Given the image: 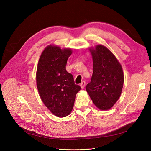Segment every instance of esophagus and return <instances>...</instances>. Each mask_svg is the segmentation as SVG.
Wrapping results in <instances>:
<instances>
[{
	"mask_svg": "<svg viewBox=\"0 0 151 151\" xmlns=\"http://www.w3.org/2000/svg\"><path fill=\"white\" fill-rule=\"evenodd\" d=\"M85 84H86V83H85V81H83L81 83V88H82V89H83V88H85Z\"/></svg>",
	"mask_w": 151,
	"mask_h": 151,
	"instance_id": "34e87169",
	"label": "esophagus"
}]
</instances>
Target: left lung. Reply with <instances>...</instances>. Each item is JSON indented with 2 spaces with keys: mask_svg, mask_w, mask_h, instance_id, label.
I'll return each mask as SVG.
<instances>
[{
  "mask_svg": "<svg viewBox=\"0 0 151 151\" xmlns=\"http://www.w3.org/2000/svg\"><path fill=\"white\" fill-rule=\"evenodd\" d=\"M93 57V72L86 90L96 107L110 109L119 99L124 83L121 64L107 47L97 45L90 49Z\"/></svg>",
  "mask_w": 151,
  "mask_h": 151,
  "instance_id": "8db88e82",
  "label": "left lung"
}]
</instances>
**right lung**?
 Segmentation results:
<instances>
[{
    "mask_svg": "<svg viewBox=\"0 0 151 151\" xmlns=\"http://www.w3.org/2000/svg\"><path fill=\"white\" fill-rule=\"evenodd\" d=\"M70 49L48 46L42 52L37 70V85L41 99L55 116L61 118L71 112L76 94L81 87L74 83L66 66Z\"/></svg>",
    "mask_w": 151,
    "mask_h": 151,
    "instance_id": "1",
    "label": "right lung"
}]
</instances>
